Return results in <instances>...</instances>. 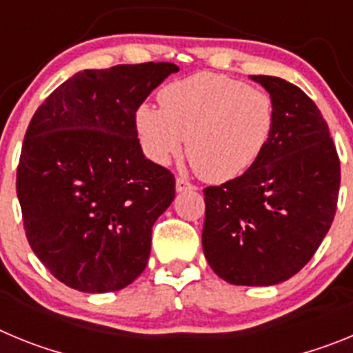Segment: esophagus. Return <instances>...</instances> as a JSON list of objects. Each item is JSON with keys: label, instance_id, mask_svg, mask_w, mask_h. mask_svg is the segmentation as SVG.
<instances>
[{"label": "esophagus", "instance_id": "1", "mask_svg": "<svg viewBox=\"0 0 353 353\" xmlns=\"http://www.w3.org/2000/svg\"><path fill=\"white\" fill-rule=\"evenodd\" d=\"M174 189H176V192L192 191V189H194V185H192L191 182H187L185 179H176V182H174Z\"/></svg>", "mask_w": 353, "mask_h": 353}]
</instances>
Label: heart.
<instances>
[{
	"label": "heart",
	"instance_id": "1",
	"mask_svg": "<svg viewBox=\"0 0 353 353\" xmlns=\"http://www.w3.org/2000/svg\"><path fill=\"white\" fill-rule=\"evenodd\" d=\"M161 108L141 104L134 127L146 157L159 166L187 157L210 183L239 179L269 146L276 109L267 92L212 72H198L166 84Z\"/></svg>",
	"mask_w": 353,
	"mask_h": 353
}]
</instances>
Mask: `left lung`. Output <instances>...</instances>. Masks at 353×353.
<instances>
[{"label": "left lung", "mask_w": 353, "mask_h": 353, "mask_svg": "<svg viewBox=\"0 0 353 353\" xmlns=\"http://www.w3.org/2000/svg\"><path fill=\"white\" fill-rule=\"evenodd\" d=\"M251 79L272 99L274 134L251 170L203 191L201 244L226 283L272 286L295 276L322 244L341 173L327 121L310 97L281 77Z\"/></svg>", "instance_id": "left-lung-1"}]
</instances>
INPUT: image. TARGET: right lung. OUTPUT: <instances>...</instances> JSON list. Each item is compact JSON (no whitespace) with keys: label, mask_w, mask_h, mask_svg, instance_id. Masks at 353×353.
I'll return each instance as SVG.
<instances>
[{"label":"right lung","mask_w":353,"mask_h":353,"mask_svg":"<svg viewBox=\"0 0 353 353\" xmlns=\"http://www.w3.org/2000/svg\"><path fill=\"white\" fill-rule=\"evenodd\" d=\"M179 70L141 63L77 72L31 118L17 168L24 232L70 288L117 292L145 270L174 179L145 157L134 114Z\"/></svg>","instance_id":"1"}]
</instances>
